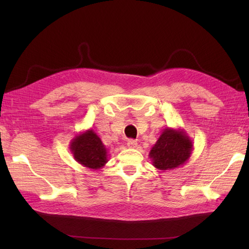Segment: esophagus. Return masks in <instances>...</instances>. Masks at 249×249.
<instances>
[{
  "instance_id": "esophagus-1",
  "label": "esophagus",
  "mask_w": 249,
  "mask_h": 249,
  "mask_svg": "<svg viewBox=\"0 0 249 249\" xmlns=\"http://www.w3.org/2000/svg\"><path fill=\"white\" fill-rule=\"evenodd\" d=\"M127 146L130 147V149H136V147H138V142L134 139H129L127 141Z\"/></svg>"
}]
</instances>
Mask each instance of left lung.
Returning <instances> with one entry per match:
<instances>
[{"label":"left lung","mask_w":249,"mask_h":249,"mask_svg":"<svg viewBox=\"0 0 249 249\" xmlns=\"http://www.w3.org/2000/svg\"><path fill=\"white\" fill-rule=\"evenodd\" d=\"M193 150V141L186 131L167 127L152 146L149 157L158 170H172L186 163Z\"/></svg>","instance_id":"8db88e82"}]
</instances>
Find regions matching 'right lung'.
<instances>
[{"instance_id": "1", "label": "right lung", "mask_w": 249, "mask_h": 249, "mask_svg": "<svg viewBox=\"0 0 249 249\" xmlns=\"http://www.w3.org/2000/svg\"><path fill=\"white\" fill-rule=\"evenodd\" d=\"M70 150L77 162L93 170L103 168L108 162V151L93 129L73 137Z\"/></svg>"}]
</instances>
